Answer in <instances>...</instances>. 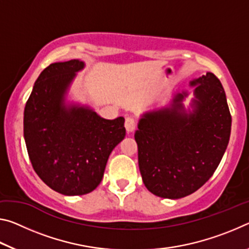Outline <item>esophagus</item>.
<instances>
[{"instance_id":"obj_1","label":"esophagus","mask_w":249,"mask_h":249,"mask_svg":"<svg viewBox=\"0 0 249 249\" xmlns=\"http://www.w3.org/2000/svg\"><path fill=\"white\" fill-rule=\"evenodd\" d=\"M135 126H136V123H135V120L133 117H126L125 119V128L128 133H132L135 129Z\"/></svg>"}]
</instances>
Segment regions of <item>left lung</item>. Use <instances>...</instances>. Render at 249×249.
Masks as SVG:
<instances>
[{"mask_svg": "<svg viewBox=\"0 0 249 249\" xmlns=\"http://www.w3.org/2000/svg\"><path fill=\"white\" fill-rule=\"evenodd\" d=\"M193 112L176 95L171 107L145 113L135 141L142 182L155 196L180 199L200 189L220 165L229 145L231 116L222 83L212 72L191 81Z\"/></svg>", "mask_w": 249, "mask_h": 249, "instance_id": "8db88e82", "label": "left lung"}]
</instances>
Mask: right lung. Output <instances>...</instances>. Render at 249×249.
I'll list each match as a JSON object with an SVG mask.
<instances>
[{
    "label": "right lung",
    "mask_w": 249,
    "mask_h": 249,
    "mask_svg": "<svg viewBox=\"0 0 249 249\" xmlns=\"http://www.w3.org/2000/svg\"><path fill=\"white\" fill-rule=\"evenodd\" d=\"M77 59L54 62L34 84L24 109V138L34 170L65 196L93 191L103 178L112 150L124 140V117L105 120L89 107L65 105Z\"/></svg>",
    "instance_id": "add662e5"
}]
</instances>
